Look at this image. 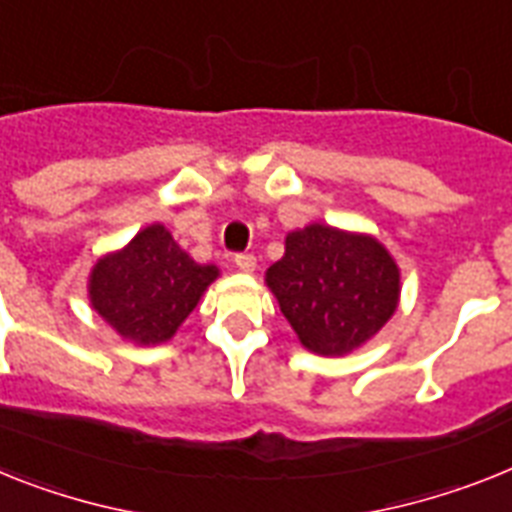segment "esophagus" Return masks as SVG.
Instances as JSON below:
<instances>
[{
	"label": "esophagus",
	"mask_w": 512,
	"mask_h": 512,
	"mask_svg": "<svg viewBox=\"0 0 512 512\" xmlns=\"http://www.w3.org/2000/svg\"><path fill=\"white\" fill-rule=\"evenodd\" d=\"M235 266H238L243 274H253V269H256V259H253L251 253H240V256H235Z\"/></svg>",
	"instance_id": "34e87169"
}]
</instances>
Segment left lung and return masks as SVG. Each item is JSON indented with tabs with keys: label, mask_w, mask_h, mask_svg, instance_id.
Here are the masks:
<instances>
[{
	"label": "left lung",
	"mask_w": 512,
	"mask_h": 512,
	"mask_svg": "<svg viewBox=\"0 0 512 512\" xmlns=\"http://www.w3.org/2000/svg\"><path fill=\"white\" fill-rule=\"evenodd\" d=\"M301 345L316 356H348L390 322L400 303V266L374 235L306 225L287 232L285 256L266 269Z\"/></svg>",
	"instance_id": "1"
}]
</instances>
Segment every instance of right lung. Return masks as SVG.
<instances>
[{
    "instance_id": "add662e5",
    "label": "right lung",
    "mask_w": 512,
    "mask_h": 512,
    "mask_svg": "<svg viewBox=\"0 0 512 512\" xmlns=\"http://www.w3.org/2000/svg\"><path fill=\"white\" fill-rule=\"evenodd\" d=\"M217 277V266L193 261L156 222L96 261L88 274V301L122 340L159 345L175 337Z\"/></svg>"
}]
</instances>
